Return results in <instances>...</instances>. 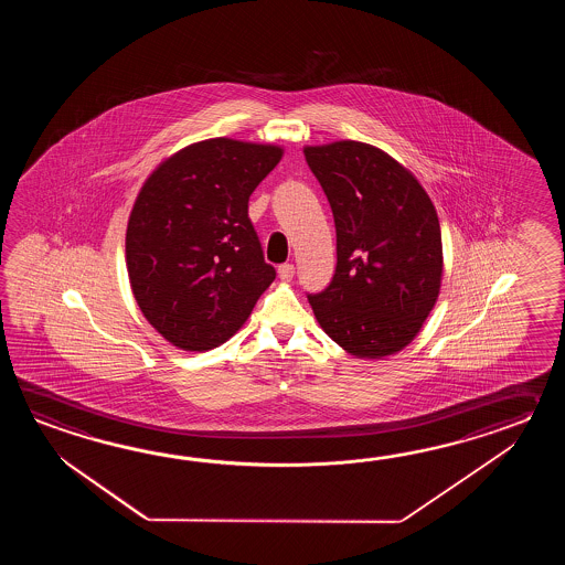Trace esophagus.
I'll list each match as a JSON object with an SVG mask.
<instances>
[{
    "label": "esophagus",
    "mask_w": 565,
    "mask_h": 565,
    "mask_svg": "<svg viewBox=\"0 0 565 565\" xmlns=\"http://www.w3.org/2000/svg\"><path fill=\"white\" fill-rule=\"evenodd\" d=\"M278 277H280V280H285V282H288L290 278L295 277V266L292 265H280L278 266Z\"/></svg>",
    "instance_id": "34e87169"
}]
</instances>
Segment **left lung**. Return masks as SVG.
I'll use <instances>...</instances> for the list:
<instances>
[{
    "instance_id": "1",
    "label": "left lung",
    "mask_w": 565,
    "mask_h": 565,
    "mask_svg": "<svg viewBox=\"0 0 565 565\" xmlns=\"http://www.w3.org/2000/svg\"><path fill=\"white\" fill-rule=\"evenodd\" d=\"M333 210L337 266L309 295L324 333L355 358L394 355L420 333L443 280L433 200L394 157L360 141L305 147Z\"/></svg>"
}]
</instances>
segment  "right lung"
Returning <instances> with one entry per match:
<instances>
[{"label":"right lung","instance_id":"1","mask_svg":"<svg viewBox=\"0 0 565 565\" xmlns=\"http://www.w3.org/2000/svg\"><path fill=\"white\" fill-rule=\"evenodd\" d=\"M280 157L278 145L216 137L183 147L145 181L127 224V270L145 319L171 345L217 348L277 277L248 200Z\"/></svg>","mask_w":565,"mask_h":565}]
</instances>
